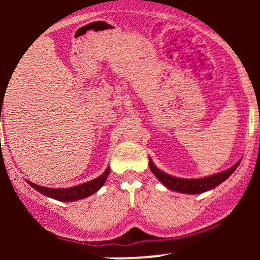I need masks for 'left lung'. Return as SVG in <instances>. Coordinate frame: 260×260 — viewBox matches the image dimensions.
Segmentation results:
<instances>
[{
	"label": "left lung",
	"instance_id": "8db88e82",
	"mask_svg": "<svg viewBox=\"0 0 260 260\" xmlns=\"http://www.w3.org/2000/svg\"><path fill=\"white\" fill-rule=\"evenodd\" d=\"M240 162L241 160H238L234 166L225 170V171L217 172V174L207 176V177L181 178L175 177V176H171L166 174V172L161 171L160 169H157L156 166H155L151 157H149V168H150L151 172H153L155 177H156L166 188H169V189L175 190V192L178 193H184V194H201V193L208 192V190L217 187L234 174V171L238 168Z\"/></svg>",
	"mask_w": 260,
	"mask_h": 260
}]
</instances>
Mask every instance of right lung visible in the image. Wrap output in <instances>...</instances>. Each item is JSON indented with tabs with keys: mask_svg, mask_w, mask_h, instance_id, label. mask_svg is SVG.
I'll return each mask as SVG.
<instances>
[{
	"mask_svg": "<svg viewBox=\"0 0 260 260\" xmlns=\"http://www.w3.org/2000/svg\"><path fill=\"white\" fill-rule=\"evenodd\" d=\"M110 174V168L107 166V169L104 171V174H101L99 177L94 178V180L85 182V183L78 184V186L74 187H68V188H49V187H43L39 186V184L32 183L30 181H26L30 186L34 188L35 190H38L41 194L49 197V198L56 199L59 202H76L80 201V199H84L86 197L94 194L101 187L104 186V183L106 182L107 176Z\"/></svg>",
	"mask_w": 260,
	"mask_h": 260,
	"instance_id": "obj_1",
	"label": "right lung"
}]
</instances>
